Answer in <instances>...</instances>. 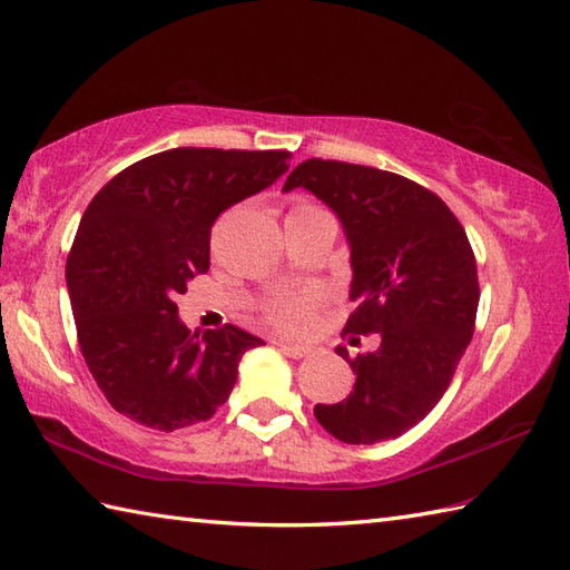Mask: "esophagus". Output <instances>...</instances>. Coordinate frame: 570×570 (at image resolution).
<instances>
[{"label":"esophagus","instance_id":"1","mask_svg":"<svg viewBox=\"0 0 570 570\" xmlns=\"http://www.w3.org/2000/svg\"><path fill=\"white\" fill-rule=\"evenodd\" d=\"M276 347L282 350L284 355H288V357H308L313 350L308 347V345H294V343H284V341H276Z\"/></svg>","mask_w":570,"mask_h":570}]
</instances>
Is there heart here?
Returning a JSON list of instances; mask_svg holds the SVG:
<instances>
[{
    "label": "heart",
    "instance_id": "obj_1",
    "mask_svg": "<svg viewBox=\"0 0 570 570\" xmlns=\"http://www.w3.org/2000/svg\"><path fill=\"white\" fill-rule=\"evenodd\" d=\"M304 210H318V208H313L308 203H301L292 213H304ZM316 306H318V294L313 292L276 296L274 301L266 304V321L276 325L278 331L298 333L306 328L311 321V313L316 311Z\"/></svg>",
    "mask_w": 570,
    "mask_h": 570
}]
</instances>
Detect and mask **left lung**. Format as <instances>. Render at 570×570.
I'll return each mask as SVG.
<instances>
[{"instance_id": "8db88e82", "label": "left lung", "mask_w": 570, "mask_h": 570, "mask_svg": "<svg viewBox=\"0 0 570 570\" xmlns=\"http://www.w3.org/2000/svg\"><path fill=\"white\" fill-rule=\"evenodd\" d=\"M294 188L343 225L357 304L345 333H380V347L355 360L335 347L355 386L313 414L343 443L399 439L441 402L475 328L478 266L465 229L431 190L372 166L308 159L288 174L284 190Z\"/></svg>"}]
</instances>
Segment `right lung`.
<instances>
[{"mask_svg": "<svg viewBox=\"0 0 570 570\" xmlns=\"http://www.w3.org/2000/svg\"><path fill=\"white\" fill-rule=\"evenodd\" d=\"M288 151L168 149L117 174L85 210L66 264L78 343L119 414L171 433L208 421L264 345L237 325L190 333L176 296L210 266V227L276 184Z\"/></svg>", "mask_w": 570, "mask_h": 570, "instance_id": "1", "label": "right lung"}]
</instances>
